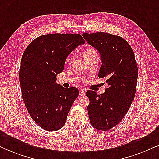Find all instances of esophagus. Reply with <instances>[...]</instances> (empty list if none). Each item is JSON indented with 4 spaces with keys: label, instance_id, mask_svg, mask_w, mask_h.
<instances>
[{
    "label": "esophagus",
    "instance_id": "esophagus-1",
    "mask_svg": "<svg viewBox=\"0 0 159 159\" xmlns=\"http://www.w3.org/2000/svg\"><path fill=\"white\" fill-rule=\"evenodd\" d=\"M79 95L81 96H84L85 95V91H84V89H80V90H79Z\"/></svg>",
    "mask_w": 159,
    "mask_h": 159
}]
</instances>
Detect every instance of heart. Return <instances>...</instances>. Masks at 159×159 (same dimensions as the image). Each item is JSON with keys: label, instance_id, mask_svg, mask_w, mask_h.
Returning <instances> with one entry per match:
<instances>
[{"label": "heart", "instance_id": "heart-1", "mask_svg": "<svg viewBox=\"0 0 159 159\" xmlns=\"http://www.w3.org/2000/svg\"><path fill=\"white\" fill-rule=\"evenodd\" d=\"M83 53H84V57H86L90 56V55H91V54H94V53H96V51L94 50V49L90 48H85L84 50Z\"/></svg>", "mask_w": 159, "mask_h": 159}]
</instances>
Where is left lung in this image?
I'll list each match as a JSON object with an SVG mask.
<instances>
[{
	"instance_id": "1",
	"label": "left lung",
	"mask_w": 159,
	"mask_h": 159,
	"mask_svg": "<svg viewBox=\"0 0 159 159\" xmlns=\"http://www.w3.org/2000/svg\"><path fill=\"white\" fill-rule=\"evenodd\" d=\"M89 45L96 48L102 59L98 77L106 79L103 94L86 93L90 99L87 112L95 129L107 131L121 122L135 96L138 69L130 45L119 36L107 33L83 34Z\"/></svg>"
}]
</instances>
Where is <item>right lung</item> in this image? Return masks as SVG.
I'll use <instances>...</instances> for the list:
<instances>
[{
  "mask_svg": "<svg viewBox=\"0 0 159 159\" xmlns=\"http://www.w3.org/2000/svg\"><path fill=\"white\" fill-rule=\"evenodd\" d=\"M85 43L78 34H52L33 40L21 60L19 81L24 103L39 126L54 132L65 125L67 115L79 92L57 83L66 57Z\"/></svg>",
  "mask_w": 159,
  "mask_h": 159,
  "instance_id": "right-lung-1",
  "label": "right lung"
}]
</instances>
